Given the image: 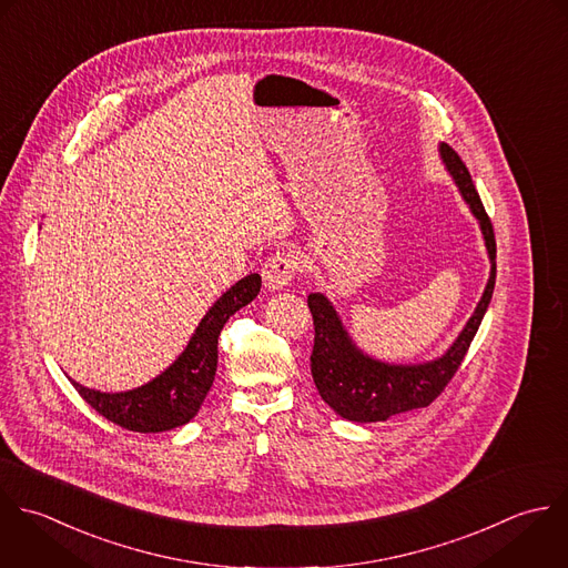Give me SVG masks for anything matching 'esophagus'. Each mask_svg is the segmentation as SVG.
Listing matches in <instances>:
<instances>
[{
	"label": "esophagus",
	"instance_id": "obj_1",
	"mask_svg": "<svg viewBox=\"0 0 568 568\" xmlns=\"http://www.w3.org/2000/svg\"><path fill=\"white\" fill-rule=\"evenodd\" d=\"M298 272V256L290 250H278L263 265V281L270 292H278L287 287Z\"/></svg>",
	"mask_w": 568,
	"mask_h": 568
}]
</instances>
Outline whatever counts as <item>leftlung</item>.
<instances>
[{"mask_svg": "<svg viewBox=\"0 0 568 568\" xmlns=\"http://www.w3.org/2000/svg\"><path fill=\"white\" fill-rule=\"evenodd\" d=\"M438 152L463 201L469 205L480 225L491 263L489 281L471 318L449 345V349L434 361L409 365L385 363L365 354L349 336L334 303L321 292L310 294L307 305L316 332L312 376L321 398L345 420L383 423L396 414L432 405L458 372L491 303L496 287V236L491 221L476 192L471 174L456 150H452L447 143H440Z\"/></svg>", "mask_w": 568, "mask_h": 568, "instance_id": "1", "label": "left lung"}]
</instances>
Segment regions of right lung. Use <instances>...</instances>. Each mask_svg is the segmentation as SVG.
<instances>
[{
  "instance_id": "right-lung-1",
  "label": "right lung",
  "mask_w": 568,
  "mask_h": 568,
  "mask_svg": "<svg viewBox=\"0 0 568 568\" xmlns=\"http://www.w3.org/2000/svg\"><path fill=\"white\" fill-rule=\"evenodd\" d=\"M261 292V276L247 274L223 292L196 325L185 349L156 378L128 392H97L70 378L79 396L105 420L139 434L183 427L201 409L216 374L219 334L227 318Z\"/></svg>"
}]
</instances>
